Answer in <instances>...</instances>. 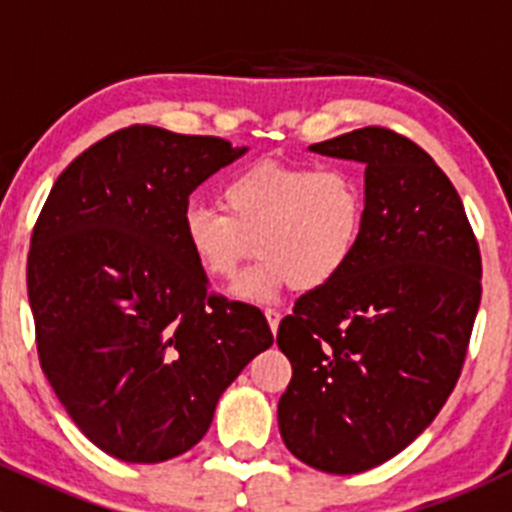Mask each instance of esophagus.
<instances>
[{
	"label": "esophagus",
	"mask_w": 512,
	"mask_h": 512,
	"mask_svg": "<svg viewBox=\"0 0 512 512\" xmlns=\"http://www.w3.org/2000/svg\"><path fill=\"white\" fill-rule=\"evenodd\" d=\"M265 317H267V324H270L272 334H277V329H280V319H282V314L277 312V309H265Z\"/></svg>",
	"instance_id": "esophagus-1"
}]
</instances>
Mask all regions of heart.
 <instances>
[{
  "label": "heart",
  "mask_w": 512,
  "mask_h": 512,
  "mask_svg": "<svg viewBox=\"0 0 512 512\" xmlns=\"http://www.w3.org/2000/svg\"><path fill=\"white\" fill-rule=\"evenodd\" d=\"M364 220L366 190L354 168L262 160L227 180L223 210L185 205L180 235L203 275L223 285L257 252L237 297L265 302L289 285L309 292L337 280L356 255Z\"/></svg>",
  "instance_id": "b5f03b06"
}]
</instances>
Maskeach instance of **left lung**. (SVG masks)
Wrapping results in <instances>:
<instances>
[{"label":"left lung","instance_id":"1","mask_svg":"<svg viewBox=\"0 0 512 512\" xmlns=\"http://www.w3.org/2000/svg\"><path fill=\"white\" fill-rule=\"evenodd\" d=\"M366 165V220L347 270L280 322L292 381L282 441L307 466L369 471L451 396L480 304V250L448 175L414 141L366 126L309 146Z\"/></svg>","mask_w":512,"mask_h":512}]
</instances>
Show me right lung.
<instances>
[{
  "mask_svg": "<svg viewBox=\"0 0 512 512\" xmlns=\"http://www.w3.org/2000/svg\"><path fill=\"white\" fill-rule=\"evenodd\" d=\"M245 151L121 128L69 163L36 220L27 289L41 369L118 461L190 451L220 394L275 342L260 309L210 292L180 235L190 193Z\"/></svg>",
  "mask_w": 512,
  "mask_h": 512,
  "instance_id": "add662e5",
  "label": "right lung"
}]
</instances>
